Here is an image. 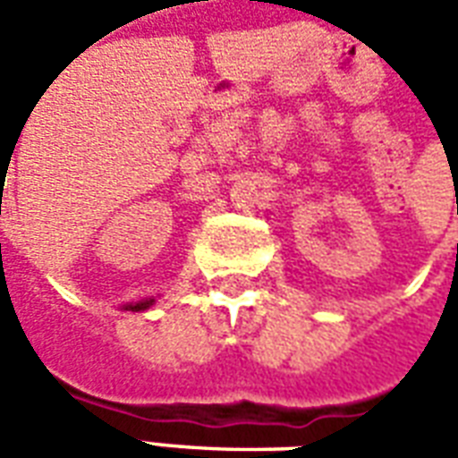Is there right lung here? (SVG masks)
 Listing matches in <instances>:
<instances>
[{
	"label": "right lung",
	"mask_w": 458,
	"mask_h": 458,
	"mask_svg": "<svg viewBox=\"0 0 458 458\" xmlns=\"http://www.w3.org/2000/svg\"><path fill=\"white\" fill-rule=\"evenodd\" d=\"M154 304V299H144V301H137V304H127V307H122L124 311H144V309H149Z\"/></svg>",
	"instance_id": "right-lung-1"
}]
</instances>
